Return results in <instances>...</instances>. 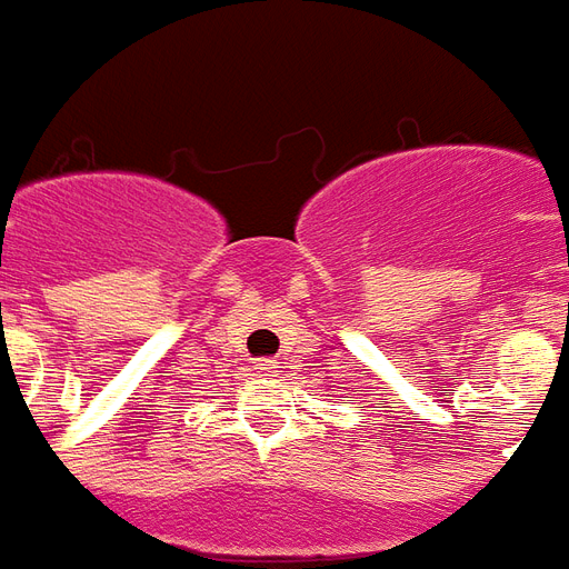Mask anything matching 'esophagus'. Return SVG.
I'll list each match as a JSON object with an SVG mask.
<instances>
[{"label":"esophagus","instance_id":"obj_1","mask_svg":"<svg viewBox=\"0 0 569 569\" xmlns=\"http://www.w3.org/2000/svg\"><path fill=\"white\" fill-rule=\"evenodd\" d=\"M257 372H279V363H276V360H260V363H257Z\"/></svg>","mask_w":569,"mask_h":569}]
</instances>
